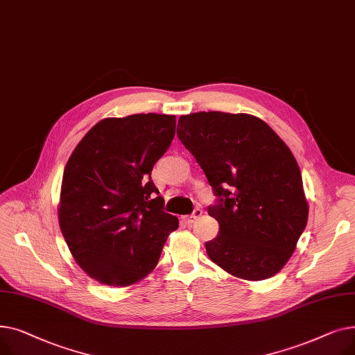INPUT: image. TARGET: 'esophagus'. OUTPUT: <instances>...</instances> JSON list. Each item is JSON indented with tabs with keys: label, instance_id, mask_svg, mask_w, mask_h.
<instances>
[{
	"label": "esophagus",
	"instance_id": "34e87169",
	"mask_svg": "<svg viewBox=\"0 0 355 355\" xmlns=\"http://www.w3.org/2000/svg\"><path fill=\"white\" fill-rule=\"evenodd\" d=\"M201 214H202V210H201V209H196L191 216H185V217H182V218H184V221L193 223V221H196L198 217H201Z\"/></svg>",
	"mask_w": 355,
	"mask_h": 355
}]
</instances>
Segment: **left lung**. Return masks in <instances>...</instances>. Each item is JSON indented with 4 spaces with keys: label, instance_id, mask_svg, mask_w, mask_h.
<instances>
[{
    "label": "left lung",
    "instance_id": "1",
    "mask_svg": "<svg viewBox=\"0 0 355 355\" xmlns=\"http://www.w3.org/2000/svg\"><path fill=\"white\" fill-rule=\"evenodd\" d=\"M177 135L218 197L209 214L218 236L209 257L245 281L275 276L291 259L308 221L301 170L288 145L249 114L197 112L178 119Z\"/></svg>",
    "mask_w": 355,
    "mask_h": 355
}]
</instances>
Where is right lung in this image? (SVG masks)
<instances>
[{
	"label": "right lung",
	"instance_id": "add662e5",
	"mask_svg": "<svg viewBox=\"0 0 355 355\" xmlns=\"http://www.w3.org/2000/svg\"><path fill=\"white\" fill-rule=\"evenodd\" d=\"M174 135V115L105 118L71 153L59 225L71 256L96 282L123 288L142 281L178 229L151 180Z\"/></svg>",
	"mask_w": 355,
	"mask_h": 355
}]
</instances>
